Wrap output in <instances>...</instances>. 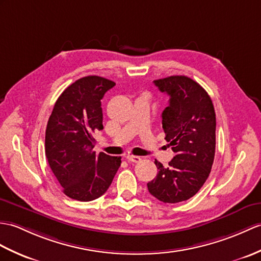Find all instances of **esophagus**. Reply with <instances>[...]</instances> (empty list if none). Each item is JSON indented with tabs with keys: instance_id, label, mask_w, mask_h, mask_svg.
Here are the masks:
<instances>
[{
	"instance_id": "esophagus-1",
	"label": "esophagus",
	"mask_w": 261,
	"mask_h": 261,
	"mask_svg": "<svg viewBox=\"0 0 261 261\" xmlns=\"http://www.w3.org/2000/svg\"><path fill=\"white\" fill-rule=\"evenodd\" d=\"M126 160H128L129 162L138 163V162L141 161V158H140V156H137V155H128V156H126Z\"/></svg>"
}]
</instances>
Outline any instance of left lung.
<instances>
[{
	"label": "left lung",
	"instance_id": "8db88e82",
	"mask_svg": "<svg viewBox=\"0 0 261 261\" xmlns=\"http://www.w3.org/2000/svg\"><path fill=\"white\" fill-rule=\"evenodd\" d=\"M153 83L170 96L161 117L174 156L168 168L154 161L159 171L147 186L160 201L177 203L195 196L209 177L216 151L215 108L207 91L190 77L172 75Z\"/></svg>",
	"mask_w": 261,
	"mask_h": 261
}]
</instances>
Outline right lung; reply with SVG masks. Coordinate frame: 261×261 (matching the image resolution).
<instances>
[{
  "mask_svg": "<svg viewBox=\"0 0 261 261\" xmlns=\"http://www.w3.org/2000/svg\"><path fill=\"white\" fill-rule=\"evenodd\" d=\"M116 83L106 77L79 79L59 96L45 130V156L65 196L79 201L101 197L110 187L121 156L93 151L103 129L101 100Z\"/></svg>",
  "mask_w": 261,
  "mask_h": 261,
  "instance_id": "add662e5",
  "label": "right lung"
}]
</instances>
